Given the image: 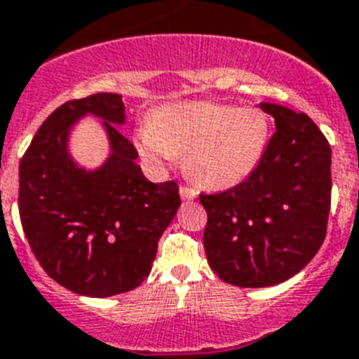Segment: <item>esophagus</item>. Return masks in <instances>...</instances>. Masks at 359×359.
Here are the masks:
<instances>
[{
    "instance_id": "1",
    "label": "esophagus",
    "mask_w": 359,
    "mask_h": 359,
    "mask_svg": "<svg viewBox=\"0 0 359 359\" xmlns=\"http://www.w3.org/2000/svg\"><path fill=\"white\" fill-rule=\"evenodd\" d=\"M180 196H182V200L191 201L198 196V191H194L191 187H180Z\"/></svg>"
}]
</instances>
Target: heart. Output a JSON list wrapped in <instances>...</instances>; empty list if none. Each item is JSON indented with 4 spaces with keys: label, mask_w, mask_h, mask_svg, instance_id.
Segmentation results:
<instances>
[{
    "label": "heart",
    "mask_w": 359,
    "mask_h": 359,
    "mask_svg": "<svg viewBox=\"0 0 359 359\" xmlns=\"http://www.w3.org/2000/svg\"><path fill=\"white\" fill-rule=\"evenodd\" d=\"M271 135L266 111L192 100L161 108L139 126V156L156 168L185 156L187 174L207 189L238 185L264 158Z\"/></svg>",
    "instance_id": "heart-1"
}]
</instances>
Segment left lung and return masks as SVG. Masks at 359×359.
Segmentation results:
<instances>
[{"mask_svg": "<svg viewBox=\"0 0 359 359\" xmlns=\"http://www.w3.org/2000/svg\"><path fill=\"white\" fill-rule=\"evenodd\" d=\"M275 133L260 165L236 187L200 194L207 211V262L224 283L275 286L321 248L330 211V144L306 114L260 102Z\"/></svg>", "mask_w": 359, "mask_h": 359, "instance_id": "1", "label": "left lung"}]
</instances>
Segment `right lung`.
Returning <instances> with one entry per match:
<instances>
[{
  "mask_svg": "<svg viewBox=\"0 0 359 359\" xmlns=\"http://www.w3.org/2000/svg\"><path fill=\"white\" fill-rule=\"evenodd\" d=\"M86 116L101 121L109 156L93 169L70 154ZM126 123L119 93L69 100L40 126L20 163V218L46 273L86 297H111L150 275L163 231L182 205L174 182L152 183L137 150L117 126Z\"/></svg>",
  "mask_w": 359,
  "mask_h": 359,
  "instance_id": "right-lung-1",
  "label": "right lung"
}]
</instances>
